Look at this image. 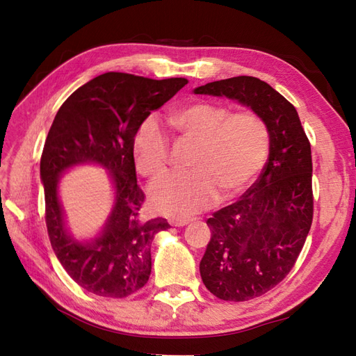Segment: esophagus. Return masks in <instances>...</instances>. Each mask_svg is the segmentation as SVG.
<instances>
[{"instance_id": "1", "label": "esophagus", "mask_w": 356, "mask_h": 356, "mask_svg": "<svg viewBox=\"0 0 356 356\" xmlns=\"http://www.w3.org/2000/svg\"><path fill=\"white\" fill-rule=\"evenodd\" d=\"M190 221H193V218H170L169 224L175 225V227H182V225H187Z\"/></svg>"}]
</instances>
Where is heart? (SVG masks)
<instances>
[{"mask_svg":"<svg viewBox=\"0 0 356 356\" xmlns=\"http://www.w3.org/2000/svg\"><path fill=\"white\" fill-rule=\"evenodd\" d=\"M181 141L195 144L188 172H174L154 181L149 202L159 212L187 217L218 199L239 195L264 166L270 149V129L251 110L232 113L229 106L196 102L169 117ZM134 160L139 174L154 178L168 166L169 141L153 117L138 127Z\"/></svg>","mask_w":356,"mask_h":356,"instance_id":"obj_1","label":"heart"}]
</instances>
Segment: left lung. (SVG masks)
I'll use <instances>...</instances> for the list:
<instances>
[{"label": "left lung", "mask_w": 356, "mask_h": 356, "mask_svg": "<svg viewBox=\"0 0 356 356\" xmlns=\"http://www.w3.org/2000/svg\"><path fill=\"white\" fill-rule=\"evenodd\" d=\"M197 95L227 96L260 114L270 129L263 172L238 202L207 221L211 241L202 281L225 301H246L275 288L294 267L314 218L310 143L294 105L250 75L212 81Z\"/></svg>", "instance_id": "obj_1"}]
</instances>
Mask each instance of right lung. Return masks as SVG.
Listing matches in <instances>:
<instances>
[{
  "instance_id": "right-lung-1",
  "label": "right lung",
  "mask_w": 356,
  "mask_h": 356,
  "mask_svg": "<svg viewBox=\"0 0 356 356\" xmlns=\"http://www.w3.org/2000/svg\"><path fill=\"white\" fill-rule=\"evenodd\" d=\"M186 84V79L105 72L75 90L51 123L40 161L47 233L62 267L89 293L124 298L148 282L152 242L170 225L165 218L143 220L139 213L145 196L136 184L134 138L152 111ZM81 163L108 168L116 190L103 233L89 243L70 238L57 196L60 175Z\"/></svg>"
}]
</instances>
